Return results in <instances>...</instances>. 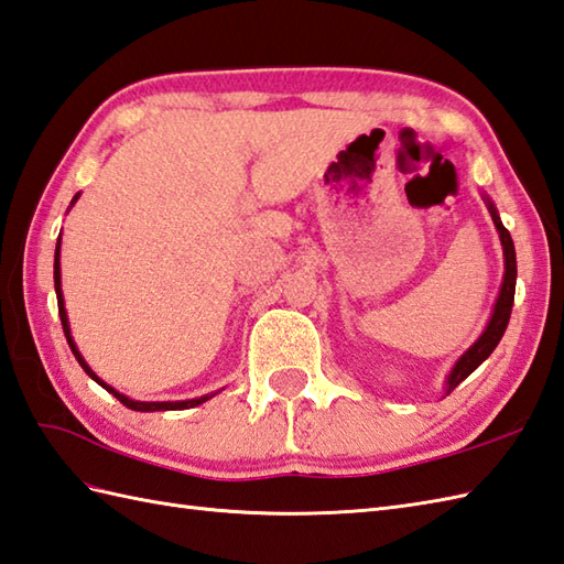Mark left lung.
Listing matches in <instances>:
<instances>
[{"instance_id":"1","label":"left lung","mask_w":564,"mask_h":564,"mask_svg":"<svg viewBox=\"0 0 564 564\" xmlns=\"http://www.w3.org/2000/svg\"><path fill=\"white\" fill-rule=\"evenodd\" d=\"M490 208V216L495 220V228L500 232V240H502V250H505V281H502V291L500 297H497L495 303V312H492V319L488 324V329L482 332V336L478 341L470 346L464 356L459 358V362L454 365V370L447 379V394L459 387L464 379L474 372L478 365L486 360L490 352L500 344V338L505 336V329L509 324V314H512V305H514V288H517V252H514V242H512V235L502 226L500 216H497L492 202H488Z\"/></svg>"}]
</instances>
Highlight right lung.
<instances>
[{"mask_svg": "<svg viewBox=\"0 0 564 564\" xmlns=\"http://www.w3.org/2000/svg\"><path fill=\"white\" fill-rule=\"evenodd\" d=\"M78 199V194L74 196V202ZM72 202V204H74ZM55 291H57V307H59V319H62V329H64V336H67V344H69V348H72V352H74V358L78 360V365H82V368L86 370V375L88 377H94L96 382L102 387V389H108L110 394L120 401V403H124L127 409H132V411H182V409H192V405H199V403H204L206 399H212V397H202V399H192V401H161V403H147V401H132V399H127L124 394H120V391H115L112 387H108L102 382V379L88 368L86 365V360L82 358V352L76 350V346H74V338H72V334H69V322H67V310H64V297H62V281H59V240H57V250H55Z\"/></svg>", "mask_w": 564, "mask_h": 564, "instance_id": "obj_1", "label": "right lung"}]
</instances>
